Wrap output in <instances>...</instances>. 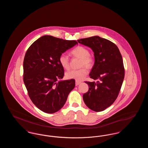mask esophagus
Instances as JSON below:
<instances>
[{"mask_svg":"<svg viewBox=\"0 0 148 148\" xmlns=\"http://www.w3.org/2000/svg\"><path fill=\"white\" fill-rule=\"evenodd\" d=\"M80 83H81V82L77 81V80H76V82H75V85H76V86H77V85H78L79 84H80Z\"/></svg>","mask_w":148,"mask_h":148,"instance_id":"esophagus-1","label":"esophagus"}]
</instances>
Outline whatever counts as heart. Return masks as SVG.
<instances>
[{"instance_id":"1","label":"heart","mask_w":148,"mask_h":148,"mask_svg":"<svg viewBox=\"0 0 148 148\" xmlns=\"http://www.w3.org/2000/svg\"><path fill=\"white\" fill-rule=\"evenodd\" d=\"M71 54L73 56L80 58V66L85 65L88 68L92 66L94 60L93 57L89 54V51L84 47L79 45L71 50ZM59 62L60 65L65 69L69 68V59L68 56L64 54H61L59 58ZM88 71L85 67H82L79 69H73L68 71L65 75L69 79H74L77 81L83 80L88 74Z\"/></svg>"}]
</instances>
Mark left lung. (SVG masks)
I'll use <instances>...</instances> for the list:
<instances>
[{"label":"left lung","mask_w":148,"mask_h":148,"mask_svg":"<svg viewBox=\"0 0 148 148\" xmlns=\"http://www.w3.org/2000/svg\"><path fill=\"white\" fill-rule=\"evenodd\" d=\"M78 42L93 51L94 65L89 74L95 82H85L89 86L83 94L85 104L92 110L99 112L111 106L119 93L125 75L123 58L117 46L98 36L83 38Z\"/></svg>","instance_id":"8db88e82"}]
</instances>
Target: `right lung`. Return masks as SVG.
<instances>
[{
  "mask_svg": "<svg viewBox=\"0 0 148 148\" xmlns=\"http://www.w3.org/2000/svg\"><path fill=\"white\" fill-rule=\"evenodd\" d=\"M77 44L75 40L44 35L33 42L25 53L24 83L33 104L44 113L59 110L75 87L74 79L59 81L64 75L59 58Z\"/></svg>",
  "mask_w": 148,
  "mask_h": 148,
  "instance_id": "obj_1",
  "label": "right lung"
}]
</instances>
